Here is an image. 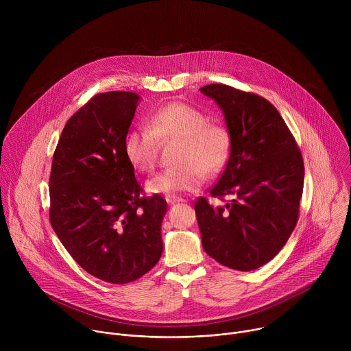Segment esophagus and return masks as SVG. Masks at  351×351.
<instances>
[{
    "label": "esophagus",
    "mask_w": 351,
    "mask_h": 351,
    "mask_svg": "<svg viewBox=\"0 0 351 351\" xmlns=\"http://www.w3.org/2000/svg\"><path fill=\"white\" fill-rule=\"evenodd\" d=\"M165 199H167V203L171 204V206H173L176 203H184V198L178 197V195H167Z\"/></svg>",
    "instance_id": "34e87169"
}]
</instances>
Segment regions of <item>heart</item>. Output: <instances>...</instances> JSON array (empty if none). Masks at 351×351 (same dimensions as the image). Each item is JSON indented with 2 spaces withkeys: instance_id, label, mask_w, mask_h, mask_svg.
I'll use <instances>...</instances> for the list:
<instances>
[{
  "instance_id": "obj_1",
  "label": "heart",
  "mask_w": 351,
  "mask_h": 351,
  "mask_svg": "<svg viewBox=\"0 0 351 351\" xmlns=\"http://www.w3.org/2000/svg\"><path fill=\"white\" fill-rule=\"evenodd\" d=\"M180 138L178 165L164 169L145 182L149 194L172 195L202 186L204 172H219L230 152V136L223 125L208 122L199 110L184 103H169L149 117V126L130 128L123 138V153L140 172H149L157 161L160 141Z\"/></svg>"
}]
</instances>
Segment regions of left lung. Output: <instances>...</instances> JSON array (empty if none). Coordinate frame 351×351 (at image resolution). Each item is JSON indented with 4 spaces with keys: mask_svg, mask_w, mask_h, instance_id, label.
Instances as JSON below:
<instances>
[{
    "mask_svg": "<svg viewBox=\"0 0 351 351\" xmlns=\"http://www.w3.org/2000/svg\"><path fill=\"white\" fill-rule=\"evenodd\" d=\"M222 110L230 156L213 197L232 195L225 207L206 197L195 204L204 252L219 264L253 271L269 263L289 240L304 184L302 153L278 110L253 93L226 84L199 88Z\"/></svg>",
    "mask_w": 351,
    "mask_h": 351,
    "instance_id": "obj_1",
    "label": "left lung"
}]
</instances>
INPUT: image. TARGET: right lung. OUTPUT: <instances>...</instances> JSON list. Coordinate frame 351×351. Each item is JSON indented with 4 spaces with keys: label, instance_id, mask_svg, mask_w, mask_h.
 Segmentation results:
<instances>
[{
    "label": "right lung",
    "instance_id": "right-lung-1",
    "mask_svg": "<svg viewBox=\"0 0 351 351\" xmlns=\"http://www.w3.org/2000/svg\"><path fill=\"white\" fill-rule=\"evenodd\" d=\"M140 95H94L65 125L49 176V221L72 258L90 275L123 285L162 254L167 202L141 197L123 138Z\"/></svg>",
    "mask_w": 351,
    "mask_h": 351
}]
</instances>
